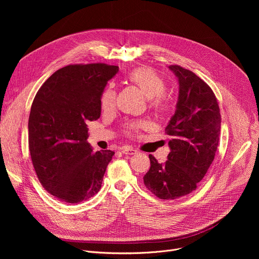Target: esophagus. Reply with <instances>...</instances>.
<instances>
[{
  "label": "esophagus",
  "mask_w": 259,
  "mask_h": 259,
  "mask_svg": "<svg viewBox=\"0 0 259 259\" xmlns=\"http://www.w3.org/2000/svg\"><path fill=\"white\" fill-rule=\"evenodd\" d=\"M122 153L125 154V155H135L137 153V151L132 149V147L125 146V147H123V149H122Z\"/></svg>",
  "instance_id": "esophagus-1"
}]
</instances>
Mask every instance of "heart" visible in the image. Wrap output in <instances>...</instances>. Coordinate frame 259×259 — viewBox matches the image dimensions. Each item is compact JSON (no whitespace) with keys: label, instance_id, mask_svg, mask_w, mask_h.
Instances as JSON below:
<instances>
[{"label":"heart","instance_id":"heart-1","mask_svg":"<svg viewBox=\"0 0 259 259\" xmlns=\"http://www.w3.org/2000/svg\"><path fill=\"white\" fill-rule=\"evenodd\" d=\"M126 80L137 87L149 99V106L155 112L164 114L172 107V99L166 94L167 81L153 67L139 66L133 68L126 75ZM116 92L112 85H108L100 96V105L104 112H109L115 107ZM144 122H134L124 127V132L129 136H136L141 129H144Z\"/></svg>","mask_w":259,"mask_h":259}]
</instances>
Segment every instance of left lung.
Segmentation results:
<instances>
[{"label": "left lung", "instance_id": "obj_1", "mask_svg": "<svg viewBox=\"0 0 259 259\" xmlns=\"http://www.w3.org/2000/svg\"><path fill=\"white\" fill-rule=\"evenodd\" d=\"M179 82L176 112L165 133L171 152L165 163L150 155L151 168L143 176L146 189L162 200H174L197 190L217 151L220 109L210 86L180 65L169 66Z\"/></svg>", "mask_w": 259, "mask_h": 259}]
</instances>
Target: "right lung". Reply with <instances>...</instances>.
I'll use <instances>...</instances> for the list:
<instances>
[{"mask_svg": "<svg viewBox=\"0 0 259 259\" xmlns=\"http://www.w3.org/2000/svg\"><path fill=\"white\" fill-rule=\"evenodd\" d=\"M119 67L69 64L56 70L36 92L28 119V149L43 188L54 198L78 204L96 195L115 152L94 153L88 121L100 117V96Z\"/></svg>", "mask_w": 259, "mask_h": 259, "instance_id": "obj_1", "label": "right lung"}]
</instances>
